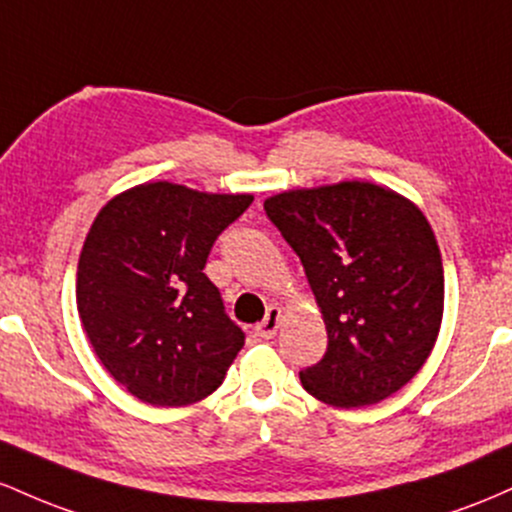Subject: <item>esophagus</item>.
I'll use <instances>...</instances> for the list:
<instances>
[{"label":"esophagus","mask_w":512,"mask_h":512,"mask_svg":"<svg viewBox=\"0 0 512 512\" xmlns=\"http://www.w3.org/2000/svg\"><path fill=\"white\" fill-rule=\"evenodd\" d=\"M280 317H283V314H280V307H268V312H266V317H263V321L261 324L256 326V336H261V338H273L275 336V331H278V326H280Z\"/></svg>","instance_id":"1"}]
</instances>
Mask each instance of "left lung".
<instances>
[{
  "label": "left lung",
  "instance_id": "1",
  "mask_svg": "<svg viewBox=\"0 0 512 512\" xmlns=\"http://www.w3.org/2000/svg\"><path fill=\"white\" fill-rule=\"evenodd\" d=\"M300 256L329 346L300 372L314 399L358 409L413 380L438 338L445 275L426 215L367 181L297 188L263 203Z\"/></svg>",
  "mask_w": 512,
  "mask_h": 512
}]
</instances>
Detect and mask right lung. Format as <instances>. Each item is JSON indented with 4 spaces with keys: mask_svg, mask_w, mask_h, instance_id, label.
Wrapping results in <instances>:
<instances>
[{
    "mask_svg": "<svg viewBox=\"0 0 512 512\" xmlns=\"http://www.w3.org/2000/svg\"><path fill=\"white\" fill-rule=\"evenodd\" d=\"M249 193L142 183L103 205L77 268V309L91 348L132 396L188 406L225 380L244 331L203 273Z\"/></svg>",
    "mask_w": 512,
    "mask_h": 512,
    "instance_id": "add662e5",
    "label": "right lung"
}]
</instances>
